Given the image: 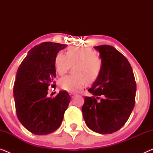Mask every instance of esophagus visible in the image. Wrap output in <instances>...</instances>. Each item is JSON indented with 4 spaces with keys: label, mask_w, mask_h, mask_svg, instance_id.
<instances>
[{
    "label": "esophagus",
    "mask_w": 153,
    "mask_h": 153,
    "mask_svg": "<svg viewBox=\"0 0 153 153\" xmlns=\"http://www.w3.org/2000/svg\"><path fill=\"white\" fill-rule=\"evenodd\" d=\"M70 96H71V97L72 98H73V97H74L75 96H76V93H71L70 94Z\"/></svg>",
    "instance_id": "obj_1"
}]
</instances>
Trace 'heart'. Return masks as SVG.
<instances>
[{
  "label": "heart",
  "mask_w": 153,
  "mask_h": 153,
  "mask_svg": "<svg viewBox=\"0 0 153 153\" xmlns=\"http://www.w3.org/2000/svg\"><path fill=\"white\" fill-rule=\"evenodd\" d=\"M77 64L75 76H65L59 81L62 89L68 92H76L84 86L85 80L91 83L98 78L102 71V60L95 51L88 48L72 47L68 54L60 51L55 59V68L59 75H63L72 65Z\"/></svg>",
  "instance_id": "1"
}]
</instances>
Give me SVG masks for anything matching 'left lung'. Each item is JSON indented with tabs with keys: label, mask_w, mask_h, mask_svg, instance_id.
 Instances as JSON below:
<instances>
[{
	"label": "left lung",
	"mask_w": 153,
	"mask_h": 153,
	"mask_svg": "<svg viewBox=\"0 0 153 153\" xmlns=\"http://www.w3.org/2000/svg\"><path fill=\"white\" fill-rule=\"evenodd\" d=\"M94 49L100 53L102 71L88 89L93 97H85L82 113L91 130L107 134L119 130L128 120L134 106L137 85L132 68L122 53L109 45Z\"/></svg>",
	"instance_id": "obj_1"
}]
</instances>
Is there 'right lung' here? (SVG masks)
Wrapping results in <instances>:
<instances>
[{"mask_svg": "<svg viewBox=\"0 0 153 153\" xmlns=\"http://www.w3.org/2000/svg\"><path fill=\"white\" fill-rule=\"evenodd\" d=\"M66 47L51 42L39 44L28 52L18 68L13 88L16 115L23 126L34 134L56 131L70 102L67 91H60L53 98L47 95L49 88L56 86V57Z\"/></svg>", "mask_w": 153, "mask_h": 153, "instance_id": "obj_1", "label": "right lung"}]
</instances>
